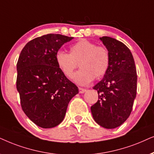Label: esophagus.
<instances>
[{
	"label": "esophagus",
	"mask_w": 154,
	"mask_h": 154,
	"mask_svg": "<svg viewBox=\"0 0 154 154\" xmlns=\"http://www.w3.org/2000/svg\"><path fill=\"white\" fill-rule=\"evenodd\" d=\"M87 91V89H84V88H81V87H79V92L80 94H83L85 93V92Z\"/></svg>",
	"instance_id": "1"
}]
</instances>
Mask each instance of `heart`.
Listing matches in <instances>:
<instances>
[{"label": "heart", "mask_w": 154, "mask_h": 154, "mask_svg": "<svg viewBox=\"0 0 154 154\" xmlns=\"http://www.w3.org/2000/svg\"><path fill=\"white\" fill-rule=\"evenodd\" d=\"M55 60L63 75L69 79L73 77L79 63L81 69L74 75V81L86 85L106 75L110 67V54L106 47L82 38L69 47V53L58 51Z\"/></svg>", "instance_id": "heart-1"}]
</instances>
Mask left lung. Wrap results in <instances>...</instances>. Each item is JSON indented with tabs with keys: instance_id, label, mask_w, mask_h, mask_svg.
Returning a JSON list of instances; mask_svg holds the SVG:
<instances>
[{
	"instance_id": "obj_1",
	"label": "left lung",
	"mask_w": 154,
	"mask_h": 154,
	"mask_svg": "<svg viewBox=\"0 0 154 154\" xmlns=\"http://www.w3.org/2000/svg\"><path fill=\"white\" fill-rule=\"evenodd\" d=\"M109 50V69L93 89L98 101L91 107L96 123L106 129L118 128L129 118L137 95V75L132 54L123 43L109 36L100 38Z\"/></svg>"
}]
</instances>
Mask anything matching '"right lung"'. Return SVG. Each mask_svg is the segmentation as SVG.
<instances>
[{
  "mask_svg": "<svg viewBox=\"0 0 154 154\" xmlns=\"http://www.w3.org/2000/svg\"><path fill=\"white\" fill-rule=\"evenodd\" d=\"M72 38L56 34L35 38L25 45L18 58L16 86L22 110L42 128L58 125L69 101L79 92L55 60L60 47Z\"/></svg>",
  "mask_w": 154,
  "mask_h": 154,
  "instance_id": "right-lung-1",
  "label": "right lung"
}]
</instances>
